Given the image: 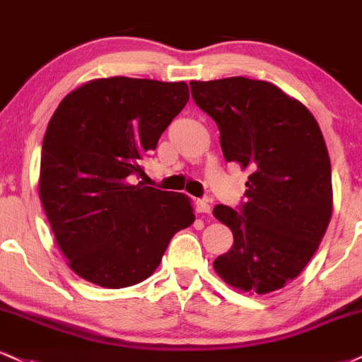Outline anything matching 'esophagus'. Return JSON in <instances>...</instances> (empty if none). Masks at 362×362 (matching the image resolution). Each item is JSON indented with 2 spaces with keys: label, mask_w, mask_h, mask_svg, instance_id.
<instances>
[{
  "label": "esophagus",
  "mask_w": 362,
  "mask_h": 362,
  "mask_svg": "<svg viewBox=\"0 0 362 362\" xmlns=\"http://www.w3.org/2000/svg\"><path fill=\"white\" fill-rule=\"evenodd\" d=\"M195 211H197L199 214H209V212L212 211V206L209 204V200L199 199L197 202H195Z\"/></svg>",
  "instance_id": "34e87169"
}]
</instances>
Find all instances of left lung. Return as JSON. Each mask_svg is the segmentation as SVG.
Listing matches in <instances>:
<instances>
[{"label":"left lung","instance_id":"8db88e82","mask_svg":"<svg viewBox=\"0 0 362 362\" xmlns=\"http://www.w3.org/2000/svg\"><path fill=\"white\" fill-rule=\"evenodd\" d=\"M190 90L216 121L224 158L250 172L239 211L214 207L216 219L234 236L214 269L238 290H280L307 267L332 216V173L320 126L302 103L264 81H192Z\"/></svg>","mask_w":362,"mask_h":362}]
</instances>
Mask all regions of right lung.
I'll use <instances>...</instances> for the list:
<instances>
[{
    "mask_svg": "<svg viewBox=\"0 0 362 362\" xmlns=\"http://www.w3.org/2000/svg\"><path fill=\"white\" fill-rule=\"evenodd\" d=\"M185 82L95 79L59 104L42 145L38 192L72 272L124 288L158 268L170 239L195 221L184 194L132 175L189 101Z\"/></svg>",
    "mask_w": 362,
    "mask_h": 362,
    "instance_id": "add662e5",
    "label": "right lung"
}]
</instances>
